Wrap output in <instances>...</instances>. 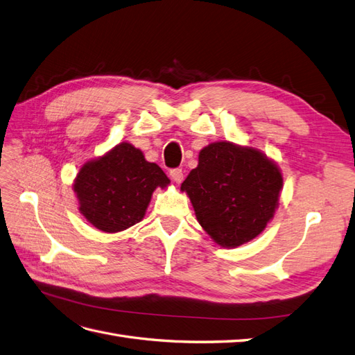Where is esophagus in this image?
I'll return each instance as SVG.
<instances>
[{"label": "esophagus", "mask_w": 355, "mask_h": 355, "mask_svg": "<svg viewBox=\"0 0 355 355\" xmlns=\"http://www.w3.org/2000/svg\"><path fill=\"white\" fill-rule=\"evenodd\" d=\"M170 178H171V180L176 182V184H180V182L184 180V171H182V168L170 170Z\"/></svg>", "instance_id": "obj_1"}]
</instances>
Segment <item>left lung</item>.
Segmentation results:
<instances>
[{"label": "left lung", "mask_w": 355, "mask_h": 355, "mask_svg": "<svg viewBox=\"0 0 355 355\" xmlns=\"http://www.w3.org/2000/svg\"><path fill=\"white\" fill-rule=\"evenodd\" d=\"M282 187L280 170L261 151L216 142L201 149L180 189L204 231L222 247H237L265 230Z\"/></svg>", "instance_id": "1"}]
</instances>
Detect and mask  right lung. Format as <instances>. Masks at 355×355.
Listing matches in <instances>:
<instances>
[{
	"label": "right lung",
	"instance_id": "1",
	"mask_svg": "<svg viewBox=\"0 0 355 355\" xmlns=\"http://www.w3.org/2000/svg\"><path fill=\"white\" fill-rule=\"evenodd\" d=\"M168 178L141 149L123 142L106 155L85 163L73 184L80 211L93 227L118 232L141 222L153 192Z\"/></svg>",
	"mask_w": 355,
	"mask_h": 355
}]
</instances>
